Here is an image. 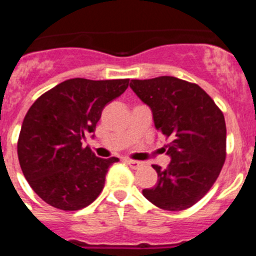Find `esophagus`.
<instances>
[{"mask_svg":"<svg viewBox=\"0 0 256 256\" xmlns=\"http://www.w3.org/2000/svg\"><path fill=\"white\" fill-rule=\"evenodd\" d=\"M126 162L130 165V168H133V169H138V168H141L142 165H144V162H138V160H126Z\"/></svg>","mask_w":256,"mask_h":256,"instance_id":"obj_1","label":"esophagus"}]
</instances>
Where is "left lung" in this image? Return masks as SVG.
<instances>
[{
	"mask_svg": "<svg viewBox=\"0 0 256 256\" xmlns=\"http://www.w3.org/2000/svg\"><path fill=\"white\" fill-rule=\"evenodd\" d=\"M130 86L151 108L156 130L170 141L168 168L152 165L158 183L142 194L160 209H188L206 195L224 164L223 112L202 88L176 76L132 79Z\"/></svg>",
	"mask_w": 256,
	"mask_h": 256,
	"instance_id": "left-lung-1",
	"label": "left lung"
}]
</instances>
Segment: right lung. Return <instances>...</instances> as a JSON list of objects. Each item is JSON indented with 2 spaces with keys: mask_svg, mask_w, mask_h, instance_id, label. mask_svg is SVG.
<instances>
[{
  "mask_svg": "<svg viewBox=\"0 0 256 256\" xmlns=\"http://www.w3.org/2000/svg\"><path fill=\"white\" fill-rule=\"evenodd\" d=\"M130 79H68L38 97L22 124L18 156L22 174L44 201L65 212L94 202L118 158L101 159L82 142L94 133L105 105Z\"/></svg>",
  "mask_w": 256,
  "mask_h": 256,
  "instance_id": "1",
  "label": "right lung"
}]
</instances>
